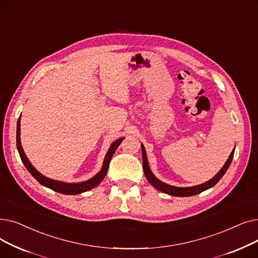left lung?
<instances>
[{
	"instance_id": "1",
	"label": "left lung",
	"mask_w": 258,
	"mask_h": 258,
	"mask_svg": "<svg viewBox=\"0 0 258 258\" xmlns=\"http://www.w3.org/2000/svg\"><path fill=\"white\" fill-rule=\"evenodd\" d=\"M234 150L235 148L233 149V151L231 152V154L229 155V158L227 159V162L225 163V165L223 166V168L220 169L217 174L215 176H213L211 179H209L208 181L201 183V185L198 186H193V187H174V186H171L168 185V183L163 182L162 180H159L153 173L152 171L150 170L149 164H148V159H147V154H146V150H145V147L142 144V154H143V167H144V173L145 176L148 179V181L151 183V185L159 190L162 191L166 194L169 195H172V196H181V198H185V196H192L195 194H199L205 190H208L212 188L213 186H215L216 183L219 181V179L224 176V174L226 173V171L228 170L232 159H233V155H234Z\"/></svg>"
}]
</instances>
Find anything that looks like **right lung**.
Wrapping results in <instances>:
<instances>
[{
	"label": "right lung",
	"instance_id": "obj_1",
	"mask_svg": "<svg viewBox=\"0 0 258 258\" xmlns=\"http://www.w3.org/2000/svg\"><path fill=\"white\" fill-rule=\"evenodd\" d=\"M122 140H124V138L116 140L113 144H111V146L109 147V149L104 158L102 169L100 170L99 173H96L93 177H91L88 180H85V181L65 182L62 180H55L52 178H49V177L43 175L31 165V163L29 162V159L26 156L25 152H24L23 147L21 145V115L18 119V124H17V148H18L19 154L21 156V159H22L24 166H25L26 169L29 171V173L44 187H47V188L51 189L53 191H56L58 193L68 194V195H77V194L86 192V191L95 188L97 185H99V183H101V181L104 179V177L106 176V174L108 172L109 163H110V161H111V158H112L115 150L117 149V147L122 142Z\"/></svg>",
	"mask_w": 258,
	"mask_h": 258
}]
</instances>
